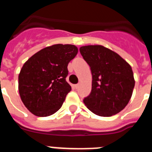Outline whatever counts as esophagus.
I'll return each instance as SVG.
<instances>
[{
  "label": "esophagus",
  "mask_w": 152,
  "mask_h": 152,
  "mask_svg": "<svg viewBox=\"0 0 152 152\" xmlns=\"http://www.w3.org/2000/svg\"><path fill=\"white\" fill-rule=\"evenodd\" d=\"M79 85H80V84H75V88H76V89H77V88H79Z\"/></svg>",
  "instance_id": "esophagus-1"
}]
</instances>
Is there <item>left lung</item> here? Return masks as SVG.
Segmentation results:
<instances>
[{
	"instance_id": "1",
	"label": "left lung",
	"mask_w": 152,
	"mask_h": 152,
	"mask_svg": "<svg viewBox=\"0 0 152 152\" xmlns=\"http://www.w3.org/2000/svg\"><path fill=\"white\" fill-rule=\"evenodd\" d=\"M84 61L92 74V89L84 103L90 110L100 116H111L126 107L134 87L131 66L117 53L102 45L80 48Z\"/></svg>"
}]
</instances>
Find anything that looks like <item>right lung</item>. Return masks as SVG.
<instances>
[{
	"mask_svg": "<svg viewBox=\"0 0 152 152\" xmlns=\"http://www.w3.org/2000/svg\"><path fill=\"white\" fill-rule=\"evenodd\" d=\"M73 45L56 44L36 52L19 75V93L25 107L40 117L61 107L72 87L66 81L68 64L77 54Z\"/></svg>",
	"mask_w": 152,
	"mask_h": 152,
	"instance_id": "1",
	"label": "right lung"
}]
</instances>
